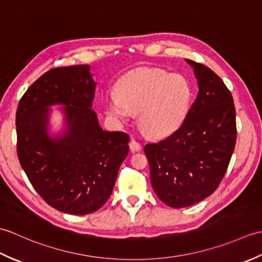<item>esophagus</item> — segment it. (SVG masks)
I'll return each instance as SVG.
<instances>
[{
	"mask_svg": "<svg viewBox=\"0 0 262 262\" xmlns=\"http://www.w3.org/2000/svg\"><path fill=\"white\" fill-rule=\"evenodd\" d=\"M129 148L132 152H140L142 149V146H141V144L137 143L135 140H132L129 142Z\"/></svg>",
	"mask_w": 262,
	"mask_h": 262,
	"instance_id": "obj_1",
	"label": "esophagus"
}]
</instances>
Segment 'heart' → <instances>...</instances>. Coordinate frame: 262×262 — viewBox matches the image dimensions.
<instances>
[{
	"label": "heart",
	"mask_w": 262,
	"mask_h": 262,
	"mask_svg": "<svg viewBox=\"0 0 262 262\" xmlns=\"http://www.w3.org/2000/svg\"><path fill=\"white\" fill-rule=\"evenodd\" d=\"M116 93L107 99V113L118 121L140 113L141 128L154 137L169 136L179 129L192 99L185 76L152 68L128 72L117 83Z\"/></svg>",
	"instance_id": "obj_1"
}]
</instances>
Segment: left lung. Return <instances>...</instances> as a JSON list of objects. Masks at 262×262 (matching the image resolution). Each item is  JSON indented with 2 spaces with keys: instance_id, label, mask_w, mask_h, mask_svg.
Segmentation results:
<instances>
[{
  "instance_id": "8db88e82",
  "label": "left lung",
  "mask_w": 262,
  "mask_h": 262,
  "mask_svg": "<svg viewBox=\"0 0 262 262\" xmlns=\"http://www.w3.org/2000/svg\"><path fill=\"white\" fill-rule=\"evenodd\" d=\"M186 62L197 79V98L179 129L144 147L154 191L172 208L202 202L216 190L236 142L235 107L230 90L207 66Z\"/></svg>"
}]
</instances>
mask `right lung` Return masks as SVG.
<instances>
[{"instance_id":"add662e5","label":"right lung","mask_w":262,"mask_h":262,"mask_svg":"<svg viewBox=\"0 0 262 262\" xmlns=\"http://www.w3.org/2000/svg\"><path fill=\"white\" fill-rule=\"evenodd\" d=\"M97 83L89 65L57 68L33 82L16 109V151L35 190L52 207L85 215L110 197L129 136L103 130L92 109ZM62 105L64 129L49 132L51 106Z\"/></svg>"}]
</instances>
